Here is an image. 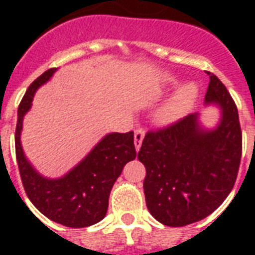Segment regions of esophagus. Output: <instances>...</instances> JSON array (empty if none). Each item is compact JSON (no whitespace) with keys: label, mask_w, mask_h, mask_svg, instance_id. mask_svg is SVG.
I'll return each mask as SVG.
<instances>
[{"label":"esophagus","mask_w":255,"mask_h":255,"mask_svg":"<svg viewBox=\"0 0 255 255\" xmlns=\"http://www.w3.org/2000/svg\"><path fill=\"white\" fill-rule=\"evenodd\" d=\"M144 136V131L143 128H136L135 129V149L139 150L140 149V144H142V140H143Z\"/></svg>","instance_id":"esophagus-1"}]
</instances>
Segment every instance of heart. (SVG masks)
Here are the masks:
<instances>
[{"instance_id": "b5f03b06", "label": "heart", "mask_w": 255, "mask_h": 255, "mask_svg": "<svg viewBox=\"0 0 255 255\" xmlns=\"http://www.w3.org/2000/svg\"><path fill=\"white\" fill-rule=\"evenodd\" d=\"M171 82H173L171 79ZM197 87L194 84H186L172 97V100L166 104L160 112V120L162 123L176 122L188 111V108L195 100Z\"/></svg>"}]
</instances>
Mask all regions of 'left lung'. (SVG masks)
<instances>
[{
	"label": "left lung",
	"mask_w": 255,
	"mask_h": 255,
	"mask_svg": "<svg viewBox=\"0 0 255 255\" xmlns=\"http://www.w3.org/2000/svg\"><path fill=\"white\" fill-rule=\"evenodd\" d=\"M205 102L223 109L212 131L188 115L146 132L138 160L146 168L143 191L151 216L168 227H184L213 213L235 186L242 158V129L235 101L208 72Z\"/></svg>",
	"instance_id": "1"
}]
</instances>
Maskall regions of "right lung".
Instances as JSON below:
<instances>
[{
  "label": "right lung",
  "instance_id": "add662e5",
  "mask_svg": "<svg viewBox=\"0 0 255 255\" xmlns=\"http://www.w3.org/2000/svg\"><path fill=\"white\" fill-rule=\"evenodd\" d=\"M56 69L50 68L36 78L20 102L14 132L16 160L23 187L32 205L58 224L83 228L105 217L113 184L122 175L124 165L136 157L133 132L106 135L78 166L61 179L49 180L38 175L25 160L20 144V131L34 93L52 78Z\"/></svg>",
  "mask_w": 255,
  "mask_h": 255
}]
</instances>
